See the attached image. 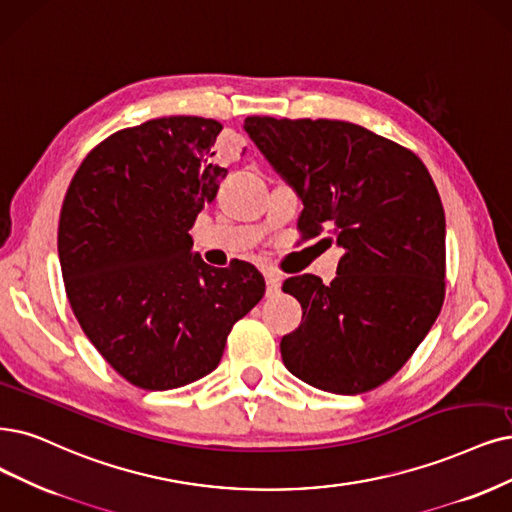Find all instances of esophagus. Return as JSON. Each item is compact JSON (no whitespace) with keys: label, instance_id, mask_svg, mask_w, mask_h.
<instances>
[{"label":"esophagus","instance_id":"esophagus-1","mask_svg":"<svg viewBox=\"0 0 512 512\" xmlns=\"http://www.w3.org/2000/svg\"><path fill=\"white\" fill-rule=\"evenodd\" d=\"M280 285H282V276L276 272H268L266 274V295L274 297L280 293Z\"/></svg>","mask_w":512,"mask_h":512}]
</instances>
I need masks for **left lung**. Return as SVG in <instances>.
Instances as JSON below:
<instances>
[{"instance_id":"8db88e82","label":"left lung","mask_w":512,"mask_h":512,"mask_svg":"<svg viewBox=\"0 0 512 512\" xmlns=\"http://www.w3.org/2000/svg\"><path fill=\"white\" fill-rule=\"evenodd\" d=\"M244 128L304 202L297 230L344 249L331 285L285 280L301 325L285 367L314 388L361 394L388 382L422 344L445 299V213L411 149L342 120L253 116Z\"/></svg>"}]
</instances>
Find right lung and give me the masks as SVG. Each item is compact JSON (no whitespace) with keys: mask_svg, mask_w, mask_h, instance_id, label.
<instances>
[{"mask_svg":"<svg viewBox=\"0 0 512 512\" xmlns=\"http://www.w3.org/2000/svg\"><path fill=\"white\" fill-rule=\"evenodd\" d=\"M221 124L168 116L122 128L84 158L59 221L71 310L126 382L173 390L217 369L227 335L266 293L246 261L213 268L192 230L227 170L211 147Z\"/></svg>","mask_w":512,"mask_h":512,"instance_id":"right-lung-1","label":"right lung"}]
</instances>
